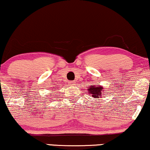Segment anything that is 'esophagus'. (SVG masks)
Masks as SVG:
<instances>
[{
	"label": "esophagus",
	"mask_w": 150,
	"mask_h": 150,
	"mask_svg": "<svg viewBox=\"0 0 150 150\" xmlns=\"http://www.w3.org/2000/svg\"><path fill=\"white\" fill-rule=\"evenodd\" d=\"M75 84H76V83H75V81H69V84L71 85V86H73V85H75Z\"/></svg>",
	"instance_id": "esophagus-1"
}]
</instances>
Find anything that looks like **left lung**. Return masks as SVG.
Instances as JSON below:
<instances>
[{
    "mask_svg": "<svg viewBox=\"0 0 150 150\" xmlns=\"http://www.w3.org/2000/svg\"><path fill=\"white\" fill-rule=\"evenodd\" d=\"M102 89L103 88L102 86H98L97 85H96V86L91 85V86L88 88V90L89 93L91 94L94 98H100L102 96V92H103Z\"/></svg>",
    "mask_w": 150,
    "mask_h": 150,
    "instance_id": "left-lung-1",
    "label": "left lung"
}]
</instances>
